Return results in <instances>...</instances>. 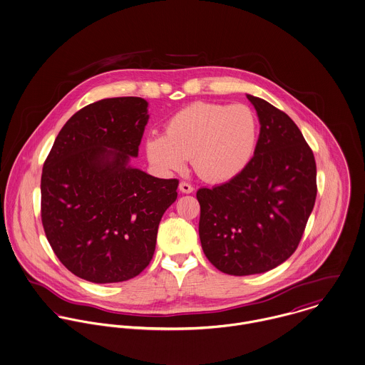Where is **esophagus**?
I'll use <instances>...</instances> for the list:
<instances>
[{
  "label": "esophagus",
  "mask_w": 365,
  "mask_h": 365,
  "mask_svg": "<svg viewBox=\"0 0 365 365\" xmlns=\"http://www.w3.org/2000/svg\"><path fill=\"white\" fill-rule=\"evenodd\" d=\"M179 189H180V192L182 193H186V195H189V193H193V186L190 185V183H187V182H180L179 183Z\"/></svg>",
  "instance_id": "obj_1"
}]
</instances>
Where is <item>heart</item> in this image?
I'll return each instance as SVG.
<instances>
[{"mask_svg": "<svg viewBox=\"0 0 365 365\" xmlns=\"http://www.w3.org/2000/svg\"><path fill=\"white\" fill-rule=\"evenodd\" d=\"M259 120L243 103L195 102L165 123V135L145 143L148 161L163 172H179L192 158L196 173L207 182L238 176L255 155Z\"/></svg>", "mask_w": 365, "mask_h": 365, "instance_id": "1", "label": "heart"}]
</instances>
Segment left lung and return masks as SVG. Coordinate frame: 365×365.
Instances as JSON below:
<instances>
[{"instance_id":"8db88e82","label":"left lung","mask_w":365,"mask_h":365,"mask_svg":"<svg viewBox=\"0 0 365 365\" xmlns=\"http://www.w3.org/2000/svg\"><path fill=\"white\" fill-rule=\"evenodd\" d=\"M260 134L253 158L234 179L197 190L202 252L220 272H269L298 247L317 199V163L298 125L264 99L246 95Z\"/></svg>"}]
</instances>
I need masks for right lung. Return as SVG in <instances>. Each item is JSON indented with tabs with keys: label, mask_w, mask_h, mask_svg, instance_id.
<instances>
[{
	"label": "right lung",
	"mask_w": 365,
	"mask_h": 365,
	"mask_svg": "<svg viewBox=\"0 0 365 365\" xmlns=\"http://www.w3.org/2000/svg\"><path fill=\"white\" fill-rule=\"evenodd\" d=\"M147 101L108 98L60 130L41 172V224L58 260L91 283H120L151 262L178 179L131 168L148 122Z\"/></svg>",
	"instance_id": "1"
}]
</instances>
